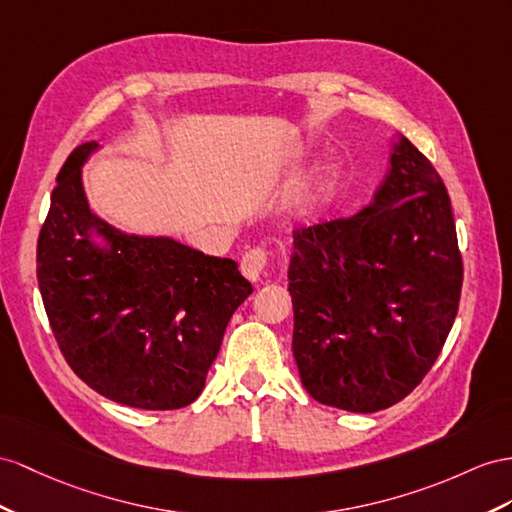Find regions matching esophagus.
<instances>
[{
    "mask_svg": "<svg viewBox=\"0 0 512 512\" xmlns=\"http://www.w3.org/2000/svg\"><path fill=\"white\" fill-rule=\"evenodd\" d=\"M268 268H270V253L264 246L248 248L240 259V270L248 281H259L264 274H268Z\"/></svg>",
    "mask_w": 512,
    "mask_h": 512,
    "instance_id": "34e87169",
    "label": "esophagus"
}]
</instances>
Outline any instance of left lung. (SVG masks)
<instances>
[{
    "mask_svg": "<svg viewBox=\"0 0 512 512\" xmlns=\"http://www.w3.org/2000/svg\"><path fill=\"white\" fill-rule=\"evenodd\" d=\"M287 279L311 398L372 413L409 396L448 339L463 287L437 168L402 138L372 207L294 231Z\"/></svg>",
    "mask_w": 512,
    "mask_h": 512,
    "instance_id": "left-lung-1",
    "label": "left lung"
}]
</instances>
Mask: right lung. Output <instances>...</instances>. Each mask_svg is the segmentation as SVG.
Returning <instances> with one entry per match:
<instances>
[{
    "instance_id": "right-lung-1",
    "label": "right lung",
    "mask_w": 512,
    "mask_h": 512,
    "mask_svg": "<svg viewBox=\"0 0 512 512\" xmlns=\"http://www.w3.org/2000/svg\"><path fill=\"white\" fill-rule=\"evenodd\" d=\"M64 162L36 246L47 320L69 368L101 396L147 411L199 398L227 322L253 292L233 259L168 238H138L90 214L82 162ZM98 227L113 242H87Z\"/></svg>"
}]
</instances>
